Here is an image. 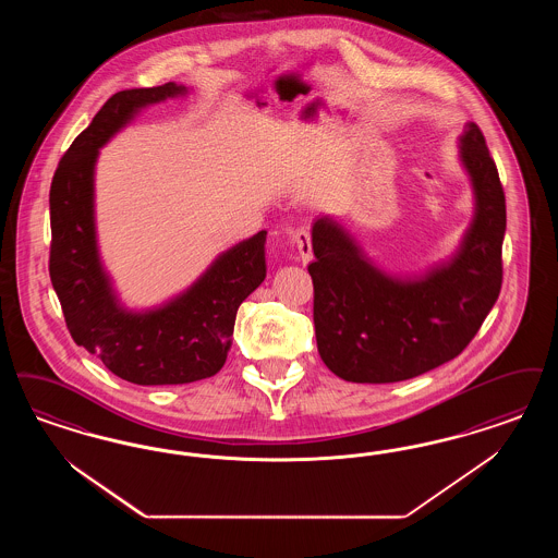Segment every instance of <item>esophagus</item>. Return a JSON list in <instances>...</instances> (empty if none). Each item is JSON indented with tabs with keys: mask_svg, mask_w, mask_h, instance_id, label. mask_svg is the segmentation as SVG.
<instances>
[{
	"mask_svg": "<svg viewBox=\"0 0 558 558\" xmlns=\"http://www.w3.org/2000/svg\"><path fill=\"white\" fill-rule=\"evenodd\" d=\"M292 243L296 245V251H299L303 264L312 262V230H310V226H301V228L292 230Z\"/></svg>",
	"mask_w": 558,
	"mask_h": 558,
	"instance_id": "1",
	"label": "esophagus"
}]
</instances>
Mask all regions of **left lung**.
Wrapping results in <instances>:
<instances>
[{
    "mask_svg": "<svg viewBox=\"0 0 558 558\" xmlns=\"http://www.w3.org/2000/svg\"><path fill=\"white\" fill-rule=\"evenodd\" d=\"M461 159L475 218L459 255L422 280L374 268L338 223H313V324L319 357L338 378L388 384L422 376L461 355L502 287L507 203L484 133L469 122Z\"/></svg>",
    "mask_w": 558,
    "mask_h": 558,
    "instance_id": "1",
    "label": "left lung"
}]
</instances>
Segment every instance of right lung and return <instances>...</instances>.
Segmentation results:
<instances>
[{
	"label": "right lung",
	"instance_id": "1",
	"mask_svg": "<svg viewBox=\"0 0 558 558\" xmlns=\"http://www.w3.org/2000/svg\"><path fill=\"white\" fill-rule=\"evenodd\" d=\"M166 83L120 90L95 113L60 159L49 189V278L68 332L113 376L138 386L189 384L222 369L241 303L266 278V236L222 253L199 280L156 312L131 313L113 296L99 264L93 223V168L99 147L143 106L184 93Z\"/></svg>",
	"mask_w": 558,
	"mask_h": 558
}]
</instances>
